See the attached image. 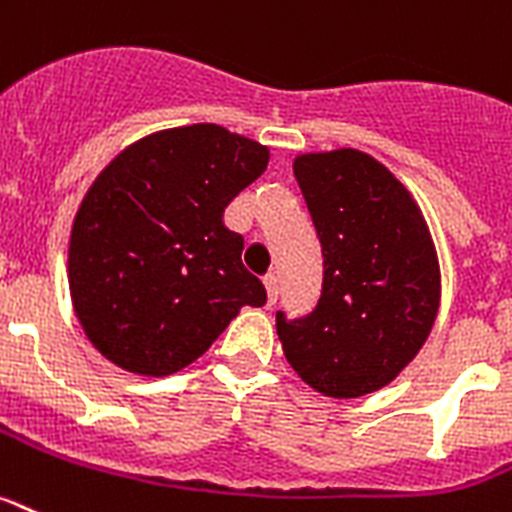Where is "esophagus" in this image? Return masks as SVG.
Here are the masks:
<instances>
[{
  "mask_svg": "<svg viewBox=\"0 0 512 512\" xmlns=\"http://www.w3.org/2000/svg\"><path fill=\"white\" fill-rule=\"evenodd\" d=\"M264 287H266V300H269V305L277 303V295H279V277H277V274H266Z\"/></svg>",
  "mask_w": 512,
  "mask_h": 512,
  "instance_id": "esophagus-1",
  "label": "esophagus"
}]
</instances>
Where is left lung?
<instances>
[{"label":"left lung","instance_id":"1","mask_svg":"<svg viewBox=\"0 0 512 512\" xmlns=\"http://www.w3.org/2000/svg\"><path fill=\"white\" fill-rule=\"evenodd\" d=\"M323 251L316 310L277 334L313 391L357 399L417 357L440 308V264L412 191L368 152H305L292 163Z\"/></svg>","mask_w":512,"mask_h":512}]
</instances>
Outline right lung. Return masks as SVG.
Listing matches in <instances>:
<instances>
[{
	"instance_id": "right-lung-1",
	"label": "right lung",
	"mask_w": 512,
	"mask_h": 512,
	"mask_svg": "<svg viewBox=\"0 0 512 512\" xmlns=\"http://www.w3.org/2000/svg\"><path fill=\"white\" fill-rule=\"evenodd\" d=\"M269 147L217 124L137 139L100 170L74 214L69 295L87 339L137 375L178 373L243 305L266 303L222 222Z\"/></svg>"
}]
</instances>
